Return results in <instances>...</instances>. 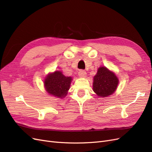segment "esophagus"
Listing matches in <instances>:
<instances>
[{"instance_id": "34e87169", "label": "esophagus", "mask_w": 152, "mask_h": 152, "mask_svg": "<svg viewBox=\"0 0 152 152\" xmlns=\"http://www.w3.org/2000/svg\"><path fill=\"white\" fill-rule=\"evenodd\" d=\"M87 73L84 70H80L79 72V75L81 78H84L86 77Z\"/></svg>"}]
</instances>
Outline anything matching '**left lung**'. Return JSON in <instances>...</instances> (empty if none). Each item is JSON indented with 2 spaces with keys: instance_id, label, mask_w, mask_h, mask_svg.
Segmentation results:
<instances>
[{
  "instance_id": "left-lung-1",
  "label": "left lung",
  "mask_w": 152,
  "mask_h": 152,
  "mask_svg": "<svg viewBox=\"0 0 152 152\" xmlns=\"http://www.w3.org/2000/svg\"><path fill=\"white\" fill-rule=\"evenodd\" d=\"M93 80V91L101 98L112 95L117 89L118 84L115 74L105 66L98 68Z\"/></svg>"
}]
</instances>
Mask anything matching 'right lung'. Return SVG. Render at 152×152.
I'll return each instance as SVG.
<instances>
[{"instance_id":"obj_1","label":"right lung","mask_w":152,"mask_h":152,"mask_svg":"<svg viewBox=\"0 0 152 152\" xmlns=\"http://www.w3.org/2000/svg\"><path fill=\"white\" fill-rule=\"evenodd\" d=\"M72 78L66 77L61 71L49 73L44 79L45 89L50 95L63 98L66 96L70 89Z\"/></svg>"}]
</instances>
